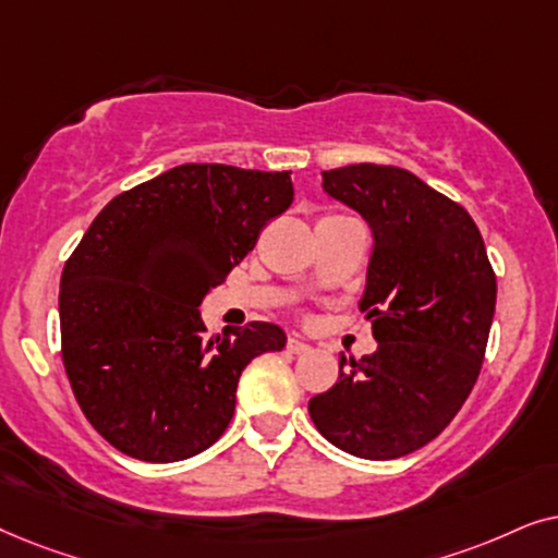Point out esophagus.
<instances>
[{"mask_svg":"<svg viewBox=\"0 0 558 558\" xmlns=\"http://www.w3.org/2000/svg\"><path fill=\"white\" fill-rule=\"evenodd\" d=\"M286 347H288V352H291V354H306V352H311V347L303 339H299V337L288 339Z\"/></svg>","mask_w":558,"mask_h":558,"instance_id":"34e87169","label":"esophagus"}]
</instances>
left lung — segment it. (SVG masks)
I'll return each mask as SVG.
<instances>
[{
    "instance_id": "1",
    "label": "left lung",
    "mask_w": 558,
    "mask_h": 558,
    "mask_svg": "<svg viewBox=\"0 0 558 558\" xmlns=\"http://www.w3.org/2000/svg\"><path fill=\"white\" fill-rule=\"evenodd\" d=\"M324 191L362 214L373 257L360 308L377 349L339 360L308 400L318 434L360 459H398L434 441L477 383L497 280L464 206L396 166L324 170Z\"/></svg>"
}]
</instances>
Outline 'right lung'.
Segmentation results:
<instances>
[{
    "instance_id": "add662e5",
    "label": "right lung",
    "mask_w": 558,
    "mask_h": 558,
    "mask_svg": "<svg viewBox=\"0 0 558 558\" xmlns=\"http://www.w3.org/2000/svg\"><path fill=\"white\" fill-rule=\"evenodd\" d=\"M293 204L291 173L185 162L119 193L61 275V352L88 423L111 447L168 464L202 454L234 415L236 383L280 326L204 337L202 301Z\"/></svg>"
}]
</instances>
